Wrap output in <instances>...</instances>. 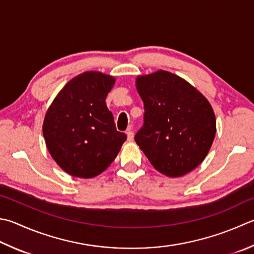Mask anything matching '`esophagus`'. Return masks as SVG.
<instances>
[{
	"instance_id": "1",
	"label": "esophagus",
	"mask_w": 254,
	"mask_h": 254,
	"mask_svg": "<svg viewBox=\"0 0 254 254\" xmlns=\"http://www.w3.org/2000/svg\"><path fill=\"white\" fill-rule=\"evenodd\" d=\"M132 139H133V132H132L131 129H129V130L127 131V140L132 141Z\"/></svg>"
}]
</instances>
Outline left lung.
<instances>
[{
	"instance_id": "1",
	"label": "left lung",
	"mask_w": 254,
	"mask_h": 254,
	"mask_svg": "<svg viewBox=\"0 0 254 254\" xmlns=\"http://www.w3.org/2000/svg\"><path fill=\"white\" fill-rule=\"evenodd\" d=\"M143 125L135 135L150 164L161 174L180 177L198 167L216 135V117L203 95L166 70L139 76Z\"/></svg>"
}]
</instances>
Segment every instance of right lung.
<instances>
[{
	"instance_id": "1",
	"label": "right lung",
	"mask_w": 254,
	"mask_h": 254,
	"mask_svg": "<svg viewBox=\"0 0 254 254\" xmlns=\"http://www.w3.org/2000/svg\"><path fill=\"white\" fill-rule=\"evenodd\" d=\"M115 79L85 71L65 85L43 124L47 149L57 165L79 178H93L112 164L126 140L105 103Z\"/></svg>"
}]
</instances>
